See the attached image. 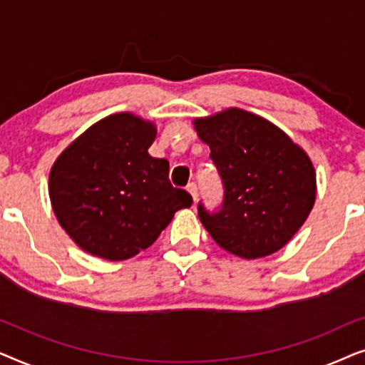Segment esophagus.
<instances>
[{"instance_id": "1", "label": "esophagus", "mask_w": 365, "mask_h": 365, "mask_svg": "<svg viewBox=\"0 0 365 365\" xmlns=\"http://www.w3.org/2000/svg\"><path fill=\"white\" fill-rule=\"evenodd\" d=\"M186 189H187V192L192 196L194 201H196V199H197V184L196 182H189Z\"/></svg>"}]
</instances>
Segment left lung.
Masks as SVG:
<instances>
[{
    "mask_svg": "<svg viewBox=\"0 0 365 365\" xmlns=\"http://www.w3.org/2000/svg\"><path fill=\"white\" fill-rule=\"evenodd\" d=\"M194 128L224 186L219 211L197 206L206 231L242 259L282 249L316 201V171L304 149L276 124L239 108L194 119Z\"/></svg>",
    "mask_w": 365,
    "mask_h": 365,
    "instance_id": "left-lung-1",
    "label": "left lung"
}]
</instances>
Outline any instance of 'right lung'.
<instances>
[{
	"instance_id": "obj_1",
	"label": "right lung",
	"mask_w": 365,
	"mask_h": 365,
	"mask_svg": "<svg viewBox=\"0 0 365 365\" xmlns=\"http://www.w3.org/2000/svg\"><path fill=\"white\" fill-rule=\"evenodd\" d=\"M156 126L118 113L74 139L49 173V197L58 222L83 251L124 261L148 249L191 207L192 197L173 187L169 163L148 149Z\"/></svg>"
}]
</instances>
